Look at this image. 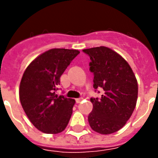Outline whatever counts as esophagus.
Instances as JSON below:
<instances>
[{
    "label": "esophagus",
    "instance_id": "1",
    "mask_svg": "<svg viewBox=\"0 0 158 158\" xmlns=\"http://www.w3.org/2000/svg\"><path fill=\"white\" fill-rule=\"evenodd\" d=\"M82 100H83L82 97H79V98H77L75 101H76V102H77V103H79L80 102H81V101H82Z\"/></svg>",
    "mask_w": 158,
    "mask_h": 158
}]
</instances>
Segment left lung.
Masks as SVG:
<instances>
[{"instance_id": "left-lung-1", "label": "left lung", "mask_w": 158, "mask_h": 158, "mask_svg": "<svg viewBox=\"0 0 158 158\" xmlns=\"http://www.w3.org/2000/svg\"><path fill=\"white\" fill-rule=\"evenodd\" d=\"M83 52L90 59L95 91L103 89L101 98H90L89 126L100 134H113L125 125L135 110L138 96L135 76L129 63L110 48L100 46Z\"/></svg>"}]
</instances>
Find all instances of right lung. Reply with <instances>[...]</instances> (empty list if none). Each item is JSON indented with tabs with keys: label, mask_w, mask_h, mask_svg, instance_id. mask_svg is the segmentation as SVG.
<instances>
[{
	"label": "right lung",
	"mask_w": 158,
	"mask_h": 158,
	"mask_svg": "<svg viewBox=\"0 0 158 158\" xmlns=\"http://www.w3.org/2000/svg\"><path fill=\"white\" fill-rule=\"evenodd\" d=\"M78 50L51 49L36 57L26 69L20 82L23 108L36 129L46 134L63 131L73 113L75 101L56 95L60 78Z\"/></svg>",
	"instance_id": "add662e5"
}]
</instances>
